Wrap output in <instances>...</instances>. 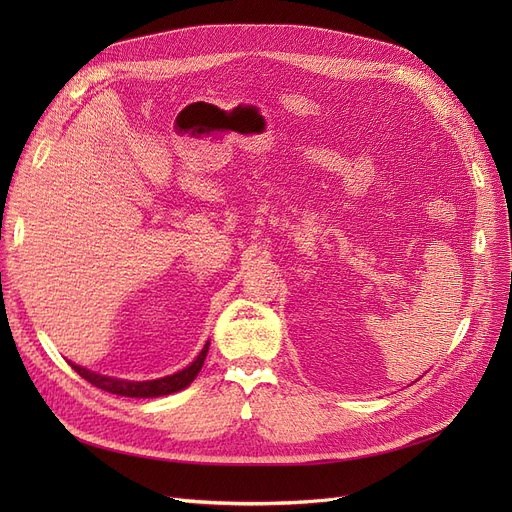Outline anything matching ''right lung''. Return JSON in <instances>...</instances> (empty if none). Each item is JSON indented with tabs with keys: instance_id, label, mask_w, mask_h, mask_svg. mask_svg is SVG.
Returning <instances> with one entry per match:
<instances>
[{
	"instance_id": "1",
	"label": "right lung",
	"mask_w": 512,
	"mask_h": 512,
	"mask_svg": "<svg viewBox=\"0 0 512 512\" xmlns=\"http://www.w3.org/2000/svg\"><path fill=\"white\" fill-rule=\"evenodd\" d=\"M207 351H209V342L203 346V351L199 353V357L191 365L184 367L182 371H176V373L166 375V378H159V380H147V382L118 380V378H110V375H101V373L89 371L87 367L74 365L72 361H68V363L74 367V371L78 375H83L87 382H91L99 390L112 392V394H118V396H130V398H155V396L174 394V392H178V390H182V388L191 384L197 378V373L201 371V367H203Z\"/></svg>"
}]
</instances>
